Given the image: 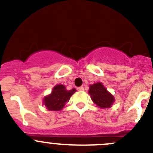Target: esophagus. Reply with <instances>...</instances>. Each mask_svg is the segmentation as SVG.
<instances>
[{
  "mask_svg": "<svg viewBox=\"0 0 153 153\" xmlns=\"http://www.w3.org/2000/svg\"><path fill=\"white\" fill-rule=\"evenodd\" d=\"M84 89L83 86H79V87L77 88V90L78 91H82Z\"/></svg>",
  "mask_w": 153,
  "mask_h": 153,
  "instance_id": "1",
  "label": "esophagus"
}]
</instances>
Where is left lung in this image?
<instances>
[{"instance_id": "1", "label": "left lung", "mask_w": 153, "mask_h": 153, "mask_svg": "<svg viewBox=\"0 0 153 153\" xmlns=\"http://www.w3.org/2000/svg\"><path fill=\"white\" fill-rule=\"evenodd\" d=\"M89 93L94 103L101 108H110L114 101L113 96L108 92L101 82L90 85Z\"/></svg>"}]
</instances>
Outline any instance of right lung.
I'll use <instances>...</instances> for the list:
<instances>
[{
    "label": "right lung",
    "instance_id": "obj_1",
    "mask_svg": "<svg viewBox=\"0 0 153 153\" xmlns=\"http://www.w3.org/2000/svg\"><path fill=\"white\" fill-rule=\"evenodd\" d=\"M76 92L75 89L67 90L64 85H57L51 93L44 99V105L50 111H60Z\"/></svg>",
    "mask_w": 153,
    "mask_h": 153
}]
</instances>
